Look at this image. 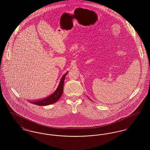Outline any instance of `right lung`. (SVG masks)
Here are the masks:
<instances>
[{"label":"right lung","mask_w":150,"mask_h":150,"mask_svg":"<svg viewBox=\"0 0 150 150\" xmlns=\"http://www.w3.org/2000/svg\"><path fill=\"white\" fill-rule=\"evenodd\" d=\"M67 73L68 72H67L64 75H63V76L62 77V78L60 80V82L58 84L56 90L52 94H50V96L42 100H29V102L38 106H47V105H49L56 102L57 100L61 98L63 93L64 79Z\"/></svg>","instance_id":"add662e5"}]
</instances>
